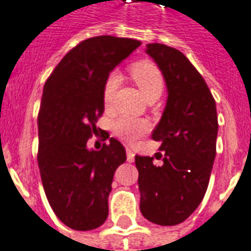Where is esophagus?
Here are the masks:
<instances>
[{"instance_id":"34e87169","label":"esophagus","mask_w":251,"mask_h":251,"mask_svg":"<svg viewBox=\"0 0 251 251\" xmlns=\"http://www.w3.org/2000/svg\"><path fill=\"white\" fill-rule=\"evenodd\" d=\"M126 151H127V161H134V160H135V153H134V150L131 148H127L126 149Z\"/></svg>"}]
</instances>
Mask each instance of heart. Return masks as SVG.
Wrapping results in <instances>:
<instances>
[{"label": "heart", "instance_id": "1", "mask_svg": "<svg viewBox=\"0 0 251 251\" xmlns=\"http://www.w3.org/2000/svg\"><path fill=\"white\" fill-rule=\"evenodd\" d=\"M131 76L146 100L158 98L162 94L165 80H164L162 72L154 63H151V61L136 63L131 68ZM119 82H120L119 75L116 72H112L103 83L102 102L106 108L110 106V103L113 101ZM112 127H113V132L116 135L120 136L122 139H126V141H134L136 138L143 135L148 129V126L145 122L132 119V117H126V116L116 119Z\"/></svg>", "mask_w": 251, "mask_h": 251}]
</instances>
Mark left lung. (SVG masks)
<instances>
[{"label":"left lung","instance_id":"left-lung-1","mask_svg":"<svg viewBox=\"0 0 251 251\" xmlns=\"http://www.w3.org/2000/svg\"><path fill=\"white\" fill-rule=\"evenodd\" d=\"M146 53L161 70L168 100L151 138L161 142L162 164L135 155L141 212L158 226H176L198 208L208 188L216 157L217 112L201 74L181 51L148 43Z\"/></svg>","mask_w":251,"mask_h":251}]
</instances>
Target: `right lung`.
<instances>
[{"mask_svg":"<svg viewBox=\"0 0 251 251\" xmlns=\"http://www.w3.org/2000/svg\"><path fill=\"white\" fill-rule=\"evenodd\" d=\"M139 45L131 38H89L64 56L45 83L38 113V167L53 212L76 231L94 229L108 217L113 175L127 160L126 149L110 138L101 150H89L87 141L103 113L109 72Z\"/></svg>","mask_w":251,"mask_h":251,"instance_id":"add662e5","label":"right lung"}]
</instances>
